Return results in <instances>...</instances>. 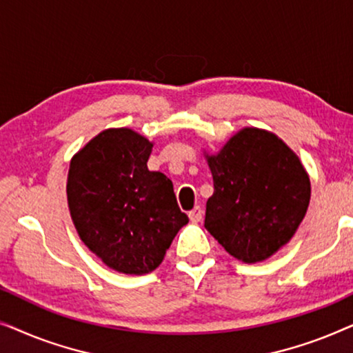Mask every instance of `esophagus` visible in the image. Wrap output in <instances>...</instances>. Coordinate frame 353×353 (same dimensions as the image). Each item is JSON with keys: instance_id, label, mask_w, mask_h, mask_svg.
I'll return each instance as SVG.
<instances>
[{"instance_id": "obj_1", "label": "esophagus", "mask_w": 353, "mask_h": 353, "mask_svg": "<svg viewBox=\"0 0 353 353\" xmlns=\"http://www.w3.org/2000/svg\"><path fill=\"white\" fill-rule=\"evenodd\" d=\"M202 214H204V212H202L201 207H199V205H196L194 209L190 210V214H188V216H190V220H191V221H194V223H197V221H201V219H202Z\"/></svg>"}]
</instances>
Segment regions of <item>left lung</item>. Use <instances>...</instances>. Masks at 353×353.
<instances>
[{
  "mask_svg": "<svg viewBox=\"0 0 353 353\" xmlns=\"http://www.w3.org/2000/svg\"><path fill=\"white\" fill-rule=\"evenodd\" d=\"M204 157L214 178L205 230L241 262L270 259L292 239L310 204L301 159L276 134L255 127Z\"/></svg>",
  "mask_w": 353,
  "mask_h": 353,
  "instance_id": "obj_1",
  "label": "left lung"
}]
</instances>
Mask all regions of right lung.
Masks as SVG:
<instances>
[{
	"label": "right lung",
	"instance_id": "1",
	"mask_svg": "<svg viewBox=\"0 0 353 353\" xmlns=\"http://www.w3.org/2000/svg\"><path fill=\"white\" fill-rule=\"evenodd\" d=\"M152 146L132 128H108L70 159V219L81 243L119 273L154 272L190 221L172 181L148 170Z\"/></svg>",
	"mask_w": 353,
	"mask_h": 353
}]
</instances>
